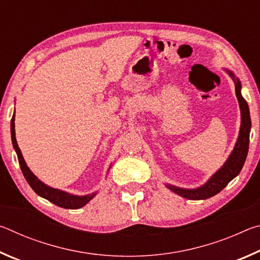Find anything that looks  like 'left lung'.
Here are the masks:
<instances>
[{
  "instance_id": "obj_1",
  "label": "left lung",
  "mask_w": 260,
  "mask_h": 260,
  "mask_svg": "<svg viewBox=\"0 0 260 260\" xmlns=\"http://www.w3.org/2000/svg\"><path fill=\"white\" fill-rule=\"evenodd\" d=\"M230 76L234 79L235 81V93L239 101L240 109H241V128L237 142L235 144L234 150L232 151L230 158L225 162L221 169L211 178L204 186L197 189H182L174 186H167L173 192L184 197L188 200H206L210 199L214 195H217L230 183L236 175H239L242 167L244 165L246 155L249 150V138H250V129H251V119H250L249 105L246 101L242 98L241 95V82L239 79H235L234 74L228 71Z\"/></svg>"
}]
</instances>
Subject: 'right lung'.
I'll list each match as a JSON object with an SVG mask.
<instances>
[{"label": "right lung", "mask_w": 260, "mask_h": 260, "mask_svg": "<svg viewBox=\"0 0 260 260\" xmlns=\"http://www.w3.org/2000/svg\"><path fill=\"white\" fill-rule=\"evenodd\" d=\"M11 139H12V144H14V148L17 152V156H18V161L21 169V172H23L26 181L28 182L30 188L38 193L39 196L43 197V199L48 200L51 203H54L57 206H60V208L64 209H79L82 208L83 205H86L88 202H89L96 193H91V195H86V196H74L71 193H68L65 191L58 190V189L51 188L47 186L43 182H41L35 175L30 172V170L26 165V162L21 155V151L17 144L16 141V134H15V113L12 116L11 119Z\"/></svg>", "instance_id": "1"}]
</instances>
